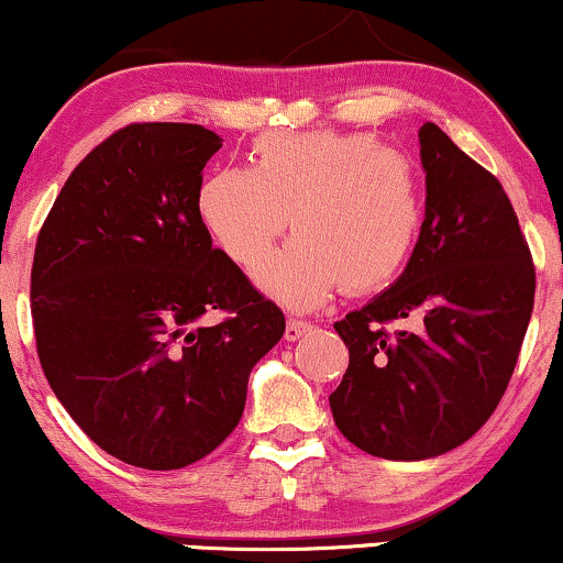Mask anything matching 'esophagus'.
I'll return each mask as SVG.
<instances>
[{
  "instance_id": "1",
  "label": "esophagus",
  "mask_w": 563,
  "mask_h": 563,
  "mask_svg": "<svg viewBox=\"0 0 563 563\" xmlns=\"http://www.w3.org/2000/svg\"><path fill=\"white\" fill-rule=\"evenodd\" d=\"M307 330H312L310 322L289 318V320H287V330H284V338H287V341H297V338H302V335L307 333Z\"/></svg>"
}]
</instances>
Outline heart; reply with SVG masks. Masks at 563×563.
I'll use <instances>...</instances> for the list:
<instances>
[{"label": "heart", "instance_id": "obj_1", "mask_svg": "<svg viewBox=\"0 0 563 563\" xmlns=\"http://www.w3.org/2000/svg\"><path fill=\"white\" fill-rule=\"evenodd\" d=\"M197 212L235 264L253 266L289 225L297 238L256 268L258 287L310 310L343 287H387L418 245L426 205L407 153L372 133L272 130L251 143V168H214Z\"/></svg>", "mask_w": 563, "mask_h": 563}]
</instances>
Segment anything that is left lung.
I'll return each instance as SVG.
<instances>
[{
    "label": "left lung",
    "instance_id": "left-lung-1",
    "mask_svg": "<svg viewBox=\"0 0 563 563\" xmlns=\"http://www.w3.org/2000/svg\"><path fill=\"white\" fill-rule=\"evenodd\" d=\"M426 220L405 274L335 322L349 368L330 395L361 451L420 461L468 441L503 399L536 297V266L495 174L435 122L420 128ZM410 319L412 331L386 325Z\"/></svg>",
    "mask_w": 563,
    "mask_h": 563
}]
</instances>
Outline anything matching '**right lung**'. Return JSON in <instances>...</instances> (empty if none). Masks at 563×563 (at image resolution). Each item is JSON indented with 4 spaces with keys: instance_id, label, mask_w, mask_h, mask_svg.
I'll list each match as a JSON object with an SVG mask.
<instances>
[{
    "instance_id": "right-lung-1",
    "label": "right lung",
    "mask_w": 563,
    "mask_h": 563,
    "mask_svg": "<svg viewBox=\"0 0 563 563\" xmlns=\"http://www.w3.org/2000/svg\"><path fill=\"white\" fill-rule=\"evenodd\" d=\"M220 135L133 122L68 176L35 243L30 310L43 374L84 433L130 466L195 464L233 433L284 314L197 212ZM229 314L194 328L202 313Z\"/></svg>"
}]
</instances>
